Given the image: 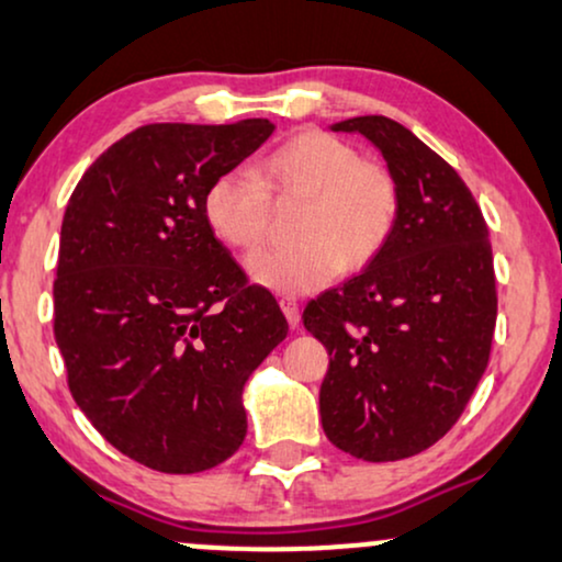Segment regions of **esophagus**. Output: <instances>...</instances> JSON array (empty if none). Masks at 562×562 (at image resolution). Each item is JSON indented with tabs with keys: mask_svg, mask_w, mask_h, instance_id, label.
<instances>
[{
	"mask_svg": "<svg viewBox=\"0 0 562 562\" xmlns=\"http://www.w3.org/2000/svg\"><path fill=\"white\" fill-rule=\"evenodd\" d=\"M280 308H282V314H285V318H288V324L293 326H297V322H301V308H297V301L295 297H282L280 301Z\"/></svg>",
	"mask_w": 562,
	"mask_h": 562,
	"instance_id": "obj_1",
	"label": "esophagus"
}]
</instances>
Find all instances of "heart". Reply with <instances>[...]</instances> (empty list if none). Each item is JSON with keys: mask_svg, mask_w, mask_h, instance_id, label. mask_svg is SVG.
<instances>
[{"mask_svg": "<svg viewBox=\"0 0 562 562\" xmlns=\"http://www.w3.org/2000/svg\"><path fill=\"white\" fill-rule=\"evenodd\" d=\"M274 202H303L293 248L248 259L259 285L282 295L314 293L334 274L358 272L386 248L402 210L400 181L350 142L301 130L265 155L257 176L228 170L210 181L202 210L210 231L238 251L265 244Z\"/></svg>", "mask_w": 562, "mask_h": 562, "instance_id": "heart-1", "label": "heart"}]
</instances>
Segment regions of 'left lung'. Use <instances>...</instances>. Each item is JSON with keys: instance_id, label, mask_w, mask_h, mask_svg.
<instances>
[{"instance_id": "8db88e82", "label": "left lung", "mask_w": 562, "mask_h": 562, "mask_svg": "<svg viewBox=\"0 0 562 562\" xmlns=\"http://www.w3.org/2000/svg\"><path fill=\"white\" fill-rule=\"evenodd\" d=\"M331 130L379 147L402 210L379 257L303 311L329 350L322 425L358 459H407L453 428L485 373L498 316L493 246L461 176L409 130L386 116Z\"/></svg>"}]
</instances>
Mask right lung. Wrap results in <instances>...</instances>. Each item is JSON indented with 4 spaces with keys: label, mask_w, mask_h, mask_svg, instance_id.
<instances>
[{
    "label": "right lung",
    "mask_w": 562,
    "mask_h": 562,
    "mask_svg": "<svg viewBox=\"0 0 562 562\" xmlns=\"http://www.w3.org/2000/svg\"><path fill=\"white\" fill-rule=\"evenodd\" d=\"M274 124H147L105 150L61 220L54 337L77 407L113 449L194 474L238 451L244 383L288 337L204 220L210 181Z\"/></svg>",
    "instance_id": "add662e5"
}]
</instances>
